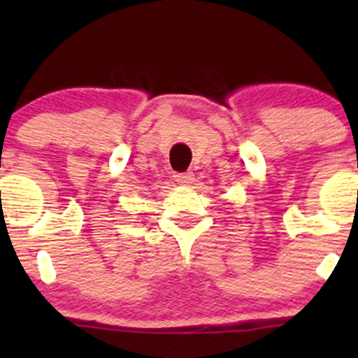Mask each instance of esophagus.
Instances as JSON below:
<instances>
[{
	"mask_svg": "<svg viewBox=\"0 0 358 358\" xmlns=\"http://www.w3.org/2000/svg\"><path fill=\"white\" fill-rule=\"evenodd\" d=\"M175 180L180 183V185H190L194 182V173H176Z\"/></svg>",
	"mask_w": 358,
	"mask_h": 358,
	"instance_id": "1",
	"label": "esophagus"
}]
</instances>
